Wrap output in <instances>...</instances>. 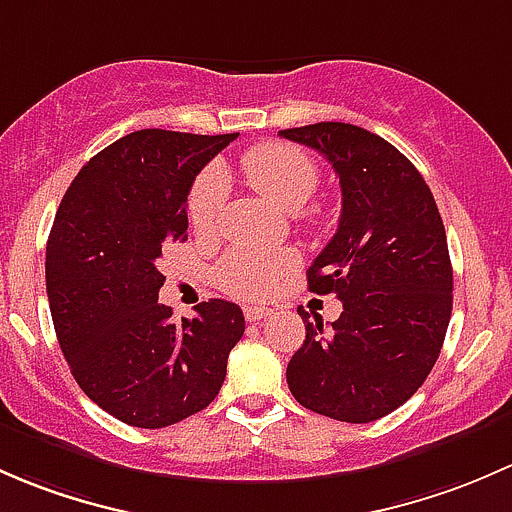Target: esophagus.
<instances>
[{
	"mask_svg": "<svg viewBox=\"0 0 512 512\" xmlns=\"http://www.w3.org/2000/svg\"><path fill=\"white\" fill-rule=\"evenodd\" d=\"M268 315H271V308H266V305H244V318L249 320V323L268 318Z\"/></svg>",
	"mask_w": 512,
	"mask_h": 512,
	"instance_id": "esophagus-1",
	"label": "esophagus"
}]
</instances>
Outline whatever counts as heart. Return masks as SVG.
Here are the masks:
<instances>
[{
	"instance_id": "b5f03b06",
	"label": "heart",
	"mask_w": 512,
	"mask_h": 512,
	"mask_svg": "<svg viewBox=\"0 0 512 512\" xmlns=\"http://www.w3.org/2000/svg\"><path fill=\"white\" fill-rule=\"evenodd\" d=\"M241 175L246 184L261 197L286 212H298L318 187V165L300 147L288 142H266L241 155ZM229 182L217 167L204 172L189 192L187 212L189 224L199 236L217 234L221 212H224ZM308 217H318L310 209ZM291 249H231L221 258L217 281L226 293L239 298H263L276 288V283L295 266Z\"/></svg>"
}]
</instances>
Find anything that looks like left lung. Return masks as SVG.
Here are the masks:
<instances>
[{"label":"left lung","instance_id":"left-lung-1","mask_svg":"<svg viewBox=\"0 0 512 512\" xmlns=\"http://www.w3.org/2000/svg\"><path fill=\"white\" fill-rule=\"evenodd\" d=\"M318 150L340 177L333 239L308 268V288L333 293L330 328L305 320L288 362L291 394L305 409L367 424L402 407L439 360L451 320L453 271L444 221L429 184L387 140L350 123L281 130Z\"/></svg>","mask_w":512,"mask_h":512}]
</instances>
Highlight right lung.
<instances>
[{
    "label": "right lung",
    "mask_w": 512,
    "mask_h": 512,
    "mask_svg": "<svg viewBox=\"0 0 512 512\" xmlns=\"http://www.w3.org/2000/svg\"><path fill=\"white\" fill-rule=\"evenodd\" d=\"M236 138L125 135L86 162L56 212L46 293L61 352L86 397L130 426L162 429L209 407L244 335L229 300H204L182 323L157 300V258L187 239L194 177Z\"/></svg>",
    "instance_id": "right-lung-1"
}]
</instances>
